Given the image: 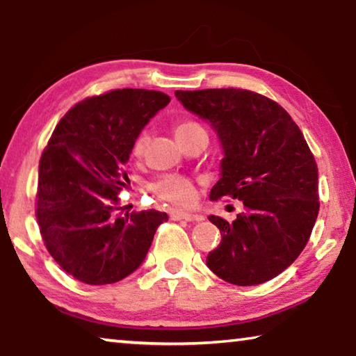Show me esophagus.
<instances>
[{"label":"esophagus","mask_w":356,"mask_h":356,"mask_svg":"<svg viewBox=\"0 0 356 356\" xmlns=\"http://www.w3.org/2000/svg\"><path fill=\"white\" fill-rule=\"evenodd\" d=\"M171 215V220H186V221H191V220H196V221H201L204 220L201 215H193L190 212H182V210H172L170 213Z\"/></svg>","instance_id":"obj_1"}]
</instances>
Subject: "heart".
Segmentation results:
<instances>
[{
	"label": "heart",
	"mask_w": 356,
	"mask_h": 356,
	"mask_svg": "<svg viewBox=\"0 0 356 356\" xmlns=\"http://www.w3.org/2000/svg\"><path fill=\"white\" fill-rule=\"evenodd\" d=\"M174 134L179 140H184L186 136L196 135V134H206L202 125L197 122H193V120H182V122H177L176 127H174ZM147 144V136L146 134H141L136 136L134 141V147H131V154L135 156H140L144 152V147ZM155 195L161 197V200L172 204V206L177 207H185L195 200V186L190 182L188 179L180 177V176H166L160 179L159 182L154 185Z\"/></svg>",
	"instance_id": "heart-1"
}]
</instances>
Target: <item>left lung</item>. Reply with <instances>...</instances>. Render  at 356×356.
Returning <instances> with one entry per match:
<instances>
[{"instance_id": "left-lung-1", "label": "left lung", "mask_w": 356, "mask_h": 356, "mask_svg": "<svg viewBox=\"0 0 356 356\" xmlns=\"http://www.w3.org/2000/svg\"><path fill=\"white\" fill-rule=\"evenodd\" d=\"M174 94L220 140V179L210 197H238L245 206L232 222L209 216L221 243L207 267L237 286L275 278L303 251L318 213L317 165L303 134L284 108L246 89Z\"/></svg>"}]
</instances>
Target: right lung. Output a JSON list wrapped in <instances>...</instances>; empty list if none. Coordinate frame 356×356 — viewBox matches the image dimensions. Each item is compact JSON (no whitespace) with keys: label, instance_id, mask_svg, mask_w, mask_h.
<instances>
[{"label":"right lung","instance_id":"obj_1","mask_svg":"<svg viewBox=\"0 0 356 356\" xmlns=\"http://www.w3.org/2000/svg\"><path fill=\"white\" fill-rule=\"evenodd\" d=\"M170 97L116 89L76 104L59 120L39 163L35 216L51 257L84 284H113L146 259L159 210L119 215L118 193L136 136ZM129 184V182H127Z\"/></svg>","mask_w":356,"mask_h":356}]
</instances>
